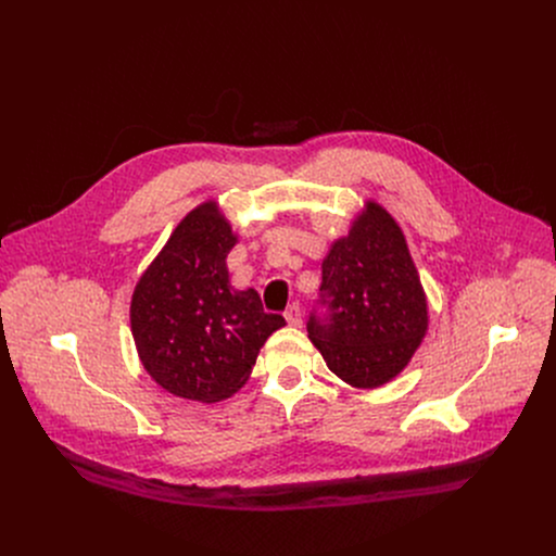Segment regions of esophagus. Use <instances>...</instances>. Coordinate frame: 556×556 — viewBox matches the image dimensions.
<instances>
[{
    "label": "esophagus",
    "mask_w": 556,
    "mask_h": 556,
    "mask_svg": "<svg viewBox=\"0 0 556 556\" xmlns=\"http://www.w3.org/2000/svg\"><path fill=\"white\" fill-rule=\"evenodd\" d=\"M286 321H288V326H292V328H301V324H303V319H301V307H299V303H292L288 309H286Z\"/></svg>",
    "instance_id": "1"
}]
</instances>
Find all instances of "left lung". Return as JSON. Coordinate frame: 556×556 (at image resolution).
<instances>
[{
	"label": "left lung",
	"mask_w": 556,
	"mask_h": 556,
	"mask_svg": "<svg viewBox=\"0 0 556 556\" xmlns=\"http://www.w3.org/2000/svg\"><path fill=\"white\" fill-rule=\"evenodd\" d=\"M328 319L309 316L307 339L343 382L376 389L399 376L429 330V303L405 232L365 200L348 235L321 262Z\"/></svg>",
	"instance_id": "1"
}]
</instances>
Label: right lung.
<instances>
[{"label": "right lung", "instance_id": "obj_1", "mask_svg": "<svg viewBox=\"0 0 556 556\" xmlns=\"http://www.w3.org/2000/svg\"><path fill=\"white\" fill-rule=\"evenodd\" d=\"M237 232L215 200L189 211L138 277L129 324L155 384L195 403H219L249 380L257 354L286 326L253 288L230 283Z\"/></svg>", "mask_w": 556, "mask_h": 556}]
</instances>
